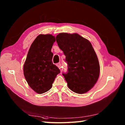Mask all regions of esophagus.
I'll list each match as a JSON object with an SVG mask.
<instances>
[{
    "label": "esophagus",
    "instance_id": "esophagus-1",
    "mask_svg": "<svg viewBox=\"0 0 125 125\" xmlns=\"http://www.w3.org/2000/svg\"><path fill=\"white\" fill-rule=\"evenodd\" d=\"M57 66L58 67L59 69H61V64L60 63H57Z\"/></svg>",
    "mask_w": 125,
    "mask_h": 125
}]
</instances>
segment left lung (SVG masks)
I'll use <instances>...</instances> for the list:
<instances>
[{
	"instance_id": "left-lung-1",
	"label": "left lung",
	"mask_w": 125,
	"mask_h": 125,
	"mask_svg": "<svg viewBox=\"0 0 125 125\" xmlns=\"http://www.w3.org/2000/svg\"><path fill=\"white\" fill-rule=\"evenodd\" d=\"M58 45L66 55L68 72L63 73L68 88L83 94L90 91L97 81L100 67L90 42L77 33H59Z\"/></svg>"
}]
</instances>
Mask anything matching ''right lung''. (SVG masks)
Returning a JSON list of instances; mask_svg holds the SVG:
<instances>
[{
  "label": "right lung",
  "mask_w": 125,
  "mask_h": 125,
  "mask_svg": "<svg viewBox=\"0 0 125 125\" xmlns=\"http://www.w3.org/2000/svg\"><path fill=\"white\" fill-rule=\"evenodd\" d=\"M55 37L40 34L31 45L23 66L28 84L37 94H42L52 88V83L60 70L52 62L51 52Z\"/></svg>",
  "instance_id": "add662e5"
}]
</instances>
